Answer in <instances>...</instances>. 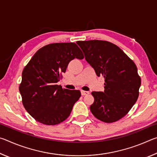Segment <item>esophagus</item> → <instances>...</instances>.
<instances>
[{"label": "esophagus", "instance_id": "34e87169", "mask_svg": "<svg viewBox=\"0 0 157 157\" xmlns=\"http://www.w3.org/2000/svg\"><path fill=\"white\" fill-rule=\"evenodd\" d=\"M90 93L89 91H81L82 95H89Z\"/></svg>", "mask_w": 157, "mask_h": 157}]
</instances>
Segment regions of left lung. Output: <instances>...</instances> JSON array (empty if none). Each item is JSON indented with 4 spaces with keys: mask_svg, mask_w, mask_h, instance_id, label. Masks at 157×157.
<instances>
[{
    "mask_svg": "<svg viewBox=\"0 0 157 157\" xmlns=\"http://www.w3.org/2000/svg\"><path fill=\"white\" fill-rule=\"evenodd\" d=\"M85 59L96 75L105 79V91H93L90 109L95 118L111 123L129 112L139 98L141 79L134 62L109 41H78Z\"/></svg>",
    "mask_w": 157,
    "mask_h": 157,
    "instance_id": "left-lung-1",
    "label": "left lung"
}]
</instances>
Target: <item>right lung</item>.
I'll return each mask as SVG.
<instances>
[{
  "label": "right lung",
  "instance_id": "obj_1",
  "mask_svg": "<svg viewBox=\"0 0 157 157\" xmlns=\"http://www.w3.org/2000/svg\"><path fill=\"white\" fill-rule=\"evenodd\" d=\"M75 58H84L75 43H54L37 50L25 66L19 91L23 107L36 121L55 125L70 115L81 93L63 89L57 82Z\"/></svg>",
  "mask_w": 157,
  "mask_h": 157
}]
</instances>
